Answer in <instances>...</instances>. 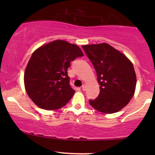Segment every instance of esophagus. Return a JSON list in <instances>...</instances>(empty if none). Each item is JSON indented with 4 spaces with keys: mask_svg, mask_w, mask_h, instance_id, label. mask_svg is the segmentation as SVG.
<instances>
[{
    "mask_svg": "<svg viewBox=\"0 0 155 155\" xmlns=\"http://www.w3.org/2000/svg\"><path fill=\"white\" fill-rule=\"evenodd\" d=\"M86 87H87L86 85H85V84H83L82 86H81V90H82L83 91H85V90H86Z\"/></svg>",
    "mask_w": 155,
    "mask_h": 155,
    "instance_id": "1",
    "label": "esophagus"
}]
</instances>
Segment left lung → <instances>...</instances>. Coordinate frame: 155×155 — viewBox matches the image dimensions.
I'll return each mask as SVG.
<instances>
[{"mask_svg":"<svg viewBox=\"0 0 155 155\" xmlns=\"http://www.w3.org/2000/svg\"><path fill=\"white\" fill-rule=\"evenodd\" d=\"M97 74L100 93L90 104L97 111L113 114L127 106L134 95L136 75L132 62L108 44L82 46Z\"/></svg>","mask_w":155,"mask_h":155,"instance_id":"8db88e82","label":"left lung"}]
</instances>
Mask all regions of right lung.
Wrapping results in <instances>:
<instances>
[{"mask_svg":"<svg viewBox=\"0 0 155 155\" xmlns=\"http://www.w3.org/2000/svg\"><path fill=\"white\" fill-rule=\"evenodd\" d=\"M82 56L77 45L59 39L35 49L24 74L25 88L32 101L46 110L65 106L75 93L67 70L71 62Z\"/></svg>","mask_w":155,"mask_h":155,"instance_id":"obj_1","label":"right lung"}]
</instances>
